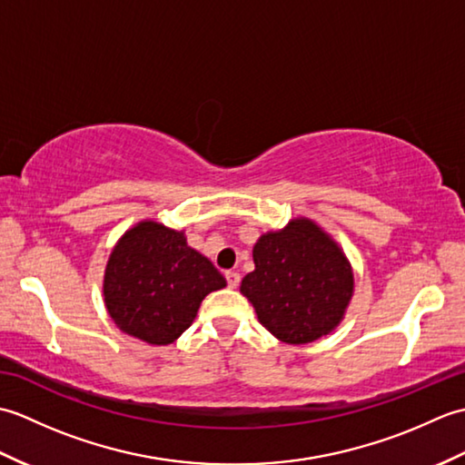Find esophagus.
Segmentation results:
<instances>
[{"label":"esophagus","mask_w":465,"mask_h":465,"mask_svg":"<svg viewBox=\"0 0 465 465\" xmlns=\"http://www.w3.org/2000/svg\"><path fill=\"white\" fill-rule=\"evenodd\" d=\"M225 280H227V285H230L232 290L238 288V285H240V273L238 272H225Z\"/></svg>","instance_id":"esophagus-1"}]
</instances>
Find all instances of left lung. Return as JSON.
<instances>
[{
  "label": "left lung",
  "instance_id": "obj_1",
  "mask_svg": "<svg viewBox=\"0 0 465 465\" xmlns=\"http://www.w3.org/2000/svg\"><path fill=\"white\" fill-rule=\"evenodd\" d=\"M255 270L240 292L275 340L312 343L341 323L353 298V270L341 245L310 217L265 232L253 245Z\"/></svg>",
  "mask_w": 465,
  "mask_h": 465
}]
</instances>
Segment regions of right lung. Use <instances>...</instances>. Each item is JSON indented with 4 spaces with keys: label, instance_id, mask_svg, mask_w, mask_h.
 I'll return each mask as SVG.
<instances>
[{
    "label": "right lung",
    "instance_id": "1",
    "mask_svg": "<svg viewBox=\"0 0 465 465\" xmlns=\"http://www.w3.org/2000/svg\"><path fill=\"white\" fill-rule=\"evenodd\" d=\"M225 278L203 253L190 248L183 230L142 220L107 258L104 303L124 333L150 345H170L193 323L207 293Z\"/></svg>",
    "mask_w": 465,
    "mask_h": 465
}]
</instances>
